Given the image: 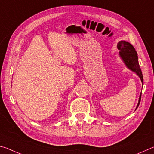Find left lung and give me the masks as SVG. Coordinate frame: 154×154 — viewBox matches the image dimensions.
Wrapping results in <instances>:
<instances>
[{"instance_id":"8db88e82","label":"left lung","mask_w":154,"mask_h":154,"mask_svg":"<svg viewBox=\"0 0 154 154\" xmlns=\"http://www.w3.org/2000/svg\"><path fill=\"white\" fill-rule=\"evenodd\" d=\"M118 49H119V56L121 57L122 60L124 61V64H126V66L130 70H131L132 71L134 72L138 76L140 77L141 82L143 83V74L140 70V68L139 64V61H138V56L136 50L133 46H132L130 43L127 42L125 41H121L118 43L117 45ZM140 98H141V93H140L139 99V103L137 106L136 109L139 106L140 102ZM135 109V110H136Z\"/></svg>"}]
</instances>
